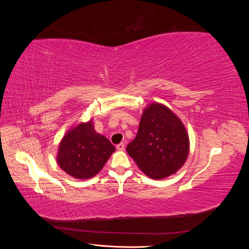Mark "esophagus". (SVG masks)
I'll list each match as a JSON object with an SVG mask.
<instances>
[{
	"instance_id": "34e87169",
	"label": "esophagus",
	"mask_w": 249,
	"mask_h": 249,
	"mask_svg": "<svg viewBox=\"0 0 249 249\" xmlns=\"http://www.w3.org/2000/svg\"><path fill=\"white\" fill-rule=\"evenodd\" d=\"M124 143H119V144L116 146V148L119 150V152H124Z\"/></svg>"
}]
</instances>
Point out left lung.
Returning a JSON list of instances; mask_svg holds the SVG:
<instances>
[{
    "instance_id": "left-lung-1",
    "label": "left lung",
    "mask_w": 249,
    "mask_h": 249,
    "mask_svg": "<svg viewBox=\"0 0 249 249\" xmlns=\"http://www.w3.org/2000/svg\"><path fill=\"white\" fill-rule=\"evenodd\" d=\"M190 149L189 135L175 112L150 103L142 112L137 136L126 152L150 178H168L182 168Z\"/></svg>"
}]
</instances>
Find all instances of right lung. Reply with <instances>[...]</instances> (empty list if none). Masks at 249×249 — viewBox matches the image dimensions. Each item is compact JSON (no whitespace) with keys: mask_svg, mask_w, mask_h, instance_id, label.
<instances>
[{"mask_svg":"<svg viewBox=\"0 0 249 249\" xmlns=\"http://www.w3.org/2000/svg\"><path fill=\"white\" fill-rule=\"evenodd\" d=\"M115 147L104 135L95 132L93 119L73 125L59 143L57 163L67 175L89 179L99 173Z\"/></svg>","mask_w":249,"mask_h":249,"instance_id":"obj_1","label":"right lung"}]
</instances>
